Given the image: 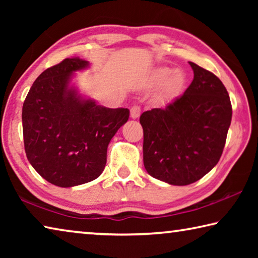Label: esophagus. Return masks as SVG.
<instances>
[{
    "mask_svg": "<svg viewBox=\"0 0 258 258\" xmlns=\"http://www.w3.org/2000/svg\"><path fill=\"white\" fill-rule=\"evenodd\" d=\"M140 113H141V108H140L138 104H134V106L131 108V117H132L133 119H137L140 116Z\"/></svg>",
    "mask_w": 258,
    "mask_h": 258,
    "instance_id": "esophagus-1",
    "label": "esophagus"
}]
</instances>
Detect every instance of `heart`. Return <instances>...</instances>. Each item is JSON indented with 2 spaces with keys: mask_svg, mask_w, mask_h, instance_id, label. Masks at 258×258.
I'll return each instance as SVG.
<instances>
[{
  "mask_svg": "<svg viewBox=\"0 0 258 258\" xmlns=\"http://www.w3.org/2000/svg\"><path fill=\"white\" fill-rule=\"evenodd\" d=\"M168 78L167 83H166V93H171L173 91H175L178 86L182 85L183 83V75L180 72H174L173 69L163 67L157 69L155 73V81L157 83H164Z\"/></svg>",
  "mask_w": 258,
  "mask_h": 258,
  "instance_id": "b5f03b06",
  "label": "heart"
}]
</instances>
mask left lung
I'll list each match as a JSON object with an SVG mask.
<instances>
[{
	"label": "left lung",
	"instance_id": "obj_1",
	"mask_svg": "<svg viewBox=\"0 0 258 258\" xmlns=\"http://www.w3.org/2000/svg\"><path fill=\"white\" fill-rule=\"evenodd\" d=\"M189 63L195 76L185 92L140 116L147 172L172 185L191 184L218 163L232 118L229 93L220 78Z\"/></svg>",
	"mask_w": 258,
	"mask_h": 258
}]
</instances>
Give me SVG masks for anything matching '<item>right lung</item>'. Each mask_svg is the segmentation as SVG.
Instances as JSON below:
<instances>
[{
    "label": "right lung",
    "instance_id": "right-lung-1",
    "mask_svg": "<svg viewBox=\"0 0 258 258\" xmlns=\"http://www.w3.org/2000/svg\"><path fill=\"white\" fill-rule=\"evenodd\" d=\"M89 61L67 58L47 68L30 87L23 106L26 156L47 182L71 187L103 172L107 148L128 120L127 108H106L69 86Z\"/></svg>",
    "mask_w": 258,
    "mask_h": 258
}]
</instances>
